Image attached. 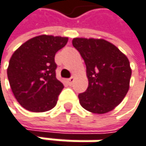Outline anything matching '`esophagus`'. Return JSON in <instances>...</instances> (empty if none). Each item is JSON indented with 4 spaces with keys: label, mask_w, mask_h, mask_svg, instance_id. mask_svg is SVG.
Segmentation results:
<instances>
[{
    "label": "esophagus",
    "mask_w": 146,
    "mask_h": 146,
    "mask_svg": "<svg viewBox=\"0 0 146 146\" xmlns=\"http://www.w3.org/2000/svg\"><path fill=\"white\" fill-rule=\"evenodd\" d=\"M74 82V77H72V76L71 78H69V79H67V82H68L69 84H72Z\"/></svg>",
    "instance_id": "esophagus-1"
}]
</instances>
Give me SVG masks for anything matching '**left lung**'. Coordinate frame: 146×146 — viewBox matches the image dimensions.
Returning a JSON list of instances; mask_svg holds the SVG:
<instances>
[{
	"label": "left lung",
	"instance_id": "left-lung-1",
	"mask_svg": "<svg viewBox=\"0 0 146 146\" xmlns=\"http://www.w3.org/2000/svg\"><path fill=\"white\" fill-rule=\"evenodd\" d=\"M86 64L89 86L78 95L86 110L104 114L121 102L129 89L132 71L127 57L113 44L104 39H72Z\"/></svg>",
	"mask_w": 146,
	"mask_h": 146
}]
</instances>
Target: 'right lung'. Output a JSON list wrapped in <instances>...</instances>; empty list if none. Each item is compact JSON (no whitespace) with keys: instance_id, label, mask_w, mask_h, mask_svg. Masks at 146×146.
<instances>
[{"instance_id":"1","label":"right lung","mask_w":146,"mask_h":146,"mask_svg":"<svg viewBox=\"0 0 146 146\" xmlns=\"http://www.w3.org/2000/svg\"><path fill=\"white\" fill-rule=\"evenodd\" d=\"M68 37L41 35L22 44L13 53L7 69L18 102L32 112H45L56 105L64 85L55 77L54 55Z\"/></svg>"}]
</instances>
